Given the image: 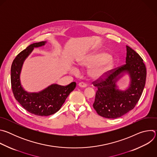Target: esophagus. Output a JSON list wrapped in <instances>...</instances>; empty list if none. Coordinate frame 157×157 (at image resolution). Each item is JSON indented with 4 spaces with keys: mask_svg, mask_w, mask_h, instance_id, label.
<instances>
[{
    "mask_svg": "<svg viewBox=\"0 0 157 157\" xmlns=\"http://www.w3.org/2000/svg\"><path fill=\"white\" fill-rule=\"evenodd\" d=\"M78 85L81 87H87V84L86 83H84V82H79L78 84Z\"/></svg>",
    "mask_w": 157,
    "mask_h": 157,
    "instance_id": "1",
    "label": "esophagus"
}]
</instances>
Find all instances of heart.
I'll use <instances>...</instances> for the list:
<instances>
[{
  "mask_svg": "<svg viewBox=\"0 0 157 157\" xmlns=\"http://www.w3.org/2000/svg\"><path fill=\"white\" fill-rule=\"evenodd\" d=\"M114 59L109 56V55L105 52H96L89 55L81 59L79 61V64L81 67L90 68L88 75L93 79H100L104 78L115 66ZM72 73L77 75L79 70L75 66L70 68Z\"/></svg>",
  "mask_w": 157,
  "mask_h": 157,
  "instance_id": "heart-1",
  "label": "heart"
}]
</instances>
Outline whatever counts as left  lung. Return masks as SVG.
I'll return each mask as SVG.
<instances>
[{
	"label": "left lung",
	"mask_w": 157,
	"mask_h": 157,
	"mask_svg": "<svg viewBox=\"0 0 157 157\" xmlns=\"http://www.w3.org/2000/svg\"><path fill=\"white\" fill-rule=\"evenodd\" d=\"M124 65L110 71L104 79L93 83L98 87L93 107L105 118L116 119L132 110L140 99L145 85L147 71L142 58L128 46ZM130 77V84L125 90H120L116 82L125 74Z\"/></svg>",
	"instance_id": "1"
}]
</instances>
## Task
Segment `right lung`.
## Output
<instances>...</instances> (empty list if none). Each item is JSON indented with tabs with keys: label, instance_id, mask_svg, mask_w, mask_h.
<instances>
[{
	"label": "right lung",
	"instance_id": "add662e5",
	"mask_svg": "<svg viewBox=\"0 0 157 157\" xmlns=\"http://www.w3.org/2000/svg\"><path fill=\"white\" fill-rule=\"evenodd\" d=\"M46 43L45 41L30 44L15 57L11 66V85L15 99L30 113L39 116L56 113L76 86L75 82L66 86L53 84L38 93H29L22 87L20 75L24 61L35 48L44 46Z\"/></svg>",
	"mask_w": 157,
	"mask_h": 157
}]
</instances>
